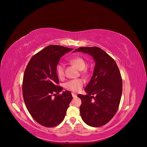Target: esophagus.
I'll return each instance as SVG.
<instances>
[{
  "label": "esophagus",
  "mask_w": 147,
  "mask_h": 147,
  "mask_svg": "<svg viewBox=\"0 0 147 147\" xmlns=\"http://www.w3.org/2000/svg\"><path fill=\"white\" fill-rule=\"evenodd\" d=\"M71 94H72V96H73V98H75V97L77 96V95L76 94H74V93H71Z\"/></svg>",
  "instance_id": "obj_1"
}]
</instances>
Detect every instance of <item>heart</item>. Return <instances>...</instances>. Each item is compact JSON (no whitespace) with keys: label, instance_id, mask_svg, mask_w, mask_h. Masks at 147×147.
I'll return each mask as SVG.
<instances>
[{"label":"heart","instance_id":"obj_1","mask_svg":"<svg viewBox=\"0 0 147 147\" xmlns=\"http://www.w3.org/2000/svg\"><path fill=\"white\" fill-rule=\"evenodd\" d=\"M69 63L78 67V68L82 71H84L86 67V62L82 58L76 57L72 58L69 60ZM56 73L59 79H63L65 76L64 65L59 63L56 66ZM84 80L82 79H77L69 80L64 84V87L66 89L72 92H79L83 86Z\"/></svg>","mask_w":147,"mask_h":147}]
</instances>
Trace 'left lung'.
<instances>
[{
	"instance_id": "1",
	"label": "left lung",
	"mask_w": 147,
	"mask_h": 147,
	"mask_svg": "<svg viewBox=\"0 0 147 147\" xmlns=\"http://www.w3.org/2000/svg\"><path fill=\"white\" fill-rule=\"evenodd\" d=\"M93 57L95 66L93 76L84 90L87 95H78L82 120L92 127L109 122L117 113L122 94V79L115 61L98 47H80L74 51ZM95 94L96 96H91Z\"/></svg>"
}]
</instances>
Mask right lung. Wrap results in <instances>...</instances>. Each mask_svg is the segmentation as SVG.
Listing matches in <instances>:
<instances>
[{
	"label": "right lung",
	"mask_w": 147,
	"mask_h": 147,
	"mask_svg": "<svg viewBox=\"0 0 147 147\" xmlns=\"http://www.w3.org/2000/svg\"><path fill=\"white\" fill-rule=\"evenodd\" d=\"M73 49L49 45L30 59L22 81V95L32 117L42 126L52 127L63 121L73 99L71 92L58 86L56 66L60 58ZM55 96L54 98L52 96Z\"/></svg>",
	"instance_id": "obj_1"
}]
</instances>
